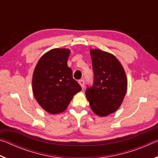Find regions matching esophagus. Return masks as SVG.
<instances>
[{
	"mask_svg": "<svg viewBox=\"0 0 158 158\" xmlns=\"http://www.w3.org/2000/svg\"><path fill=\"white\" fill-rule=\"evenodd\" d=\"M78 82H79V84H80V85L81 86L82 89H84V80L80 79Z\"/></svg>",
	"mask_w": 158,
	"mask_h": 158,
	"instance_id": "1",
	"label": "esophagus"
}]
</instances>
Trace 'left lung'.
Returning <instances> with one entry per match:
<instances>
[{"label": "left lung", "instance_id": "8db88e82", "mask_svg": "<svg viewBox=\"0 0 158 158\" xmlns=\"http://www.w3.org/2000/svg\"><path fill=\"white\" fill-rule=\"evenodd\" d=\"M94 81L85 96L90 109L99 116L113 114L126 94L127 79L124 68L114 55L98 49L90 51Z\"/></svg>", "mask_w": 158, "mask_h": 158}]
</instances>
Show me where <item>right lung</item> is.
<instances>
[{
	"instance_id": "right-lung-1",
	"label": "right lung",
	"mask_w": 158,
	"mask_h": 158,
	"mask_svg": "<svg viewBox=\"0 0 158 158\" xmlns=\"http://www.w3.org/2000/svg\"><path fill=\"white\" fill-rule=\"evenodd\" d=\"M70 50L55 48L45 53L35 68L32 85L39 105L51 114L62 113L81 87L68 66Z\"/></svg>"
}]
</instances>
